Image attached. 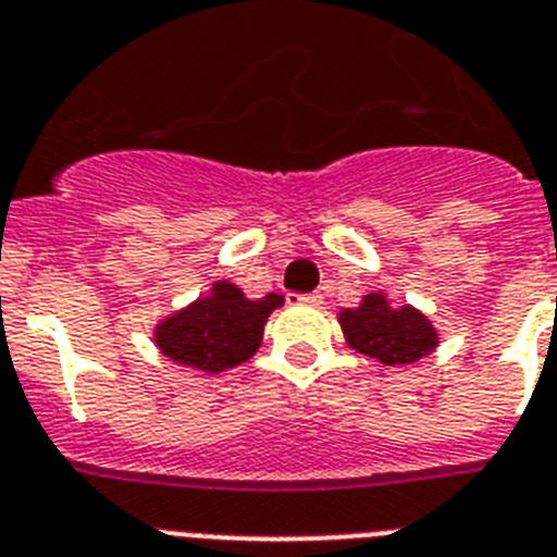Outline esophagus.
Instances as JSON below:
<instances>
[{
	"instance_id": "1",
	"label": "esophagus",
	"mask_w": 557,
	"mask_h": 557,
	"mask_svg": "<svg viewBox=\"0 0 557 557\" xmlns=\"http://www.w3.org/2000/svg\"><path fill=\"white\" fill-rule=\"evenodd\" d=\"M288 305H322V294H285Z\"/></svg>"
}]
</instances>
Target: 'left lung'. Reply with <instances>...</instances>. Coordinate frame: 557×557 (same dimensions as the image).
Masks as SVG:
<instances>
[{"label": "left lung", "mask_w": 557, "mask_h": 557, "mask_svg": "<svg viewBox=\"0 0 557 557\" xmlns=\"http://www.w3.org/2000/svg\"><path fill=\"white\" fill-rule=\"evenodd\" d=\"M338 322L349 347L385 366L416 363L438 347V333L428 315L413 305L394 308L383 290L366 294L358 308L341 310Z\"/></svg>", "instance_id": "8db88e82"}]
</instances>
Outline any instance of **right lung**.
<instances>
[{"instance_id": "1", "label": "right lung", "mask_w": 557, "mask_h": 557, "mask_svg": "<svg viewBox=\"0 0 557 557\" xmlns=\"http://www.w3.org/2000/svg\"><path fill=\"white\" fill-rule=\"evenodd\" d=\"M280 305V294L247 299L238 285L219 280L210 294L158 322L154 344L174 363L208 374L224 372L258 352L263 324Z\"/></svg>"}]
</instances>
